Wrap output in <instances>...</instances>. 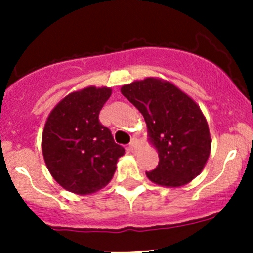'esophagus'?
<instances>
[{"label":"esophagus","instance_id":"obj_1","mask_svg":"<svg viewBox=\"0 0 253 253\" xmlns=\"http://www.w3.org/2000/svg\"><path fill=\"white\" fill-rule=\"evenodd\" d=\"M128 148H129V150H131V152H134V150H137V148H138V139H136V138L132 139L131 143H129Z\"/></svg>","mask_w":253,"mask_h":253}]
</instances>
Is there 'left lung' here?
<instances>
[{
  "label": "left lung",
  "instance_id": "8db88e82",
  "mask_svg": "<svg viewBox=\"0 0 253 253\" xmlns=\"http://www.w3.org/2000/svg\"><path fill=\"white\" fill-rule=\"evenodd\" d=\"M121 93L143 115L148 141L159 155L152 182L181 187L197 177L211 154L208 122L200 105L167 79L147 77L121 86Z\"/></svg>",
  "mask_w": 253,
  "mask_h": 253
}]
</instances>
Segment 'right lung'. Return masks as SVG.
Wrapping results in <instances>:
<instances>
[{
	"label": "right lung",
	"mask_w": 253,
	"mask_h": 253,
	"mask_svg": "<svg viewBox=\"0 0 253 253\" xmlns=\"http://www.w3.org/2000/svg\"><path fill=\"white\" fill-rule=\"evenodd\" d=\"M111 93L109 86L94 85L72 91L56 104L45 122V164L56 182L76 195H91L105 187L125 154L99 121Z\"/></svg>",
	"instance_id": "1"
}]
</instances>
